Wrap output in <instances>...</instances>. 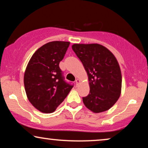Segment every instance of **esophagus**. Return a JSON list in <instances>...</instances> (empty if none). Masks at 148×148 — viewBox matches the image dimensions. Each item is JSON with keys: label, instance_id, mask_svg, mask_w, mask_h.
<instances>
[{"label": "esophagus", "instance_id": "esophagus-1", "mask_svg": "<svg viewBox=\"0 0 148 148\" xmlns=\"http://www.w3.org/2000/svg\"><path fill=\"white\" fill-rule=\"evenodd\" d=\"M81 81L79 79H77L76 81H75V84H76V86H78V85L80 84Z\"/></svg>", "mask_w": 148, "mask_h": 148}]
</instances>
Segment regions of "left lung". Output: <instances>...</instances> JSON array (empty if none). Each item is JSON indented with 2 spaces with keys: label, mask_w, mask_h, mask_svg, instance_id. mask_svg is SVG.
<instances>
[{
  "label": "left lung",
  "mask_w": 148,
  "mask_h": 148,
  "mask_svg": "<svg viewBox=\"0 0 148 148\" xmlns=\"http://www.w3.org/2000/svg\"><path fill=\"white\" fill-rule=\"evenodd\" d=\"M72 49L88 76L90 90V94L83 98L85 106L94 113L109 110L121 93L122 75L116 57L98 44H74Z\"/></svg>",
  "instance_id": "8db88e82"
}]
</instances>
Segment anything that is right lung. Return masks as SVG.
<instances>
[{"label": "right lung", "mask_w": 148, "mask_h": 148, "mask_svg": "<svg viewBox=\"0 0 148 148\" xmlns=\"http://www.w3.org/2000/svg\"><path fill=\"white\" fill-rule=\"evenodd\" d=\"M69 44L48 42L38 48L28 62L23 79L25 92L30 103L40 112H54L73 87L64 82L59 67Z\"/></svg>", "instance_id": "1"}]
</instances>
